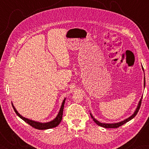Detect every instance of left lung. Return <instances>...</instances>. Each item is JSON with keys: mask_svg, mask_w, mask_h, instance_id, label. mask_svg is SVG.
<instances>
[{"mask_svg": "<svg viewBox=\"0 0 149 149\" xmlns=\"http://www.w3.org/2000/svg\"><path fill=\"white\" fill-rule=\"evenodd\" d=\"M141 67H142V70H143L144 71L143 66H141ZM144 75H145V74H144ZM143 85H144V88H145V77H144V84H143ZM141 99H142V97H141V98L140 99V101H139V102H138V106H137L136 109V110L134 111V113L132 114V115L131 116H129V118H126V119H125V120H122V121H121V122H116V123H101V122H100L99 121H98V120H97V119L95 118L93 116V115H91V113H90V115H91V118H92V119L93 120V121H94L98 125L101 126V127H104V128H117V127H120V126H121V125H123V124H124V123H127V122L130 121L131 120H132V118H134V117L136 115H137V113H138V112L139 109H140V106H141Z\"/></svg>", "mask_w": 149, "mask_h": 149, "instance_id": "left-lung-1", "label": "left lung"}]
</instances>
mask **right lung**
Masks as SVG:
<instances>
[{"mask_svg":"<svg viewBox=\"0 0 149 149\" xmlns=\"http://www.w3.org/2000/svg\"><path fill=\"white\" fill-rule=\"evenodd\" d=\"M65 100L66 98H65V99L63 100L61 106L60 107V109L59 111V113L58 115H57L56 118L51 120V121L48 122H45V123H42V122H39L37 121H34V120H32L30 119H28L27 118H25V117L22 116L20 113H19L17 110L16 109V108L15 107V106H13V104L12 103V106L13 107L15 112L16 113V114L20 117V118H22L24 121L26 122V123H27L28 124H29L31 126H32L33 127L39 129V130H45V129H51V128H54L58 126L60 122H61L62 120V116H63V109H64V105H65Z\"/></svg>","mask_w":149,"mask_h":149,"instance_id":"1","label":"right lung"}]
</instances>
